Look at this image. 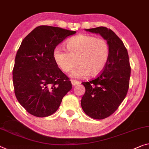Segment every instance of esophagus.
Wrapping results in <instances>:
<instances>
[{"label":"esophagus","mask_w":149,"mask_h":149,"mask_svg":"<svg viewBox=\"0 0 149 149\" xmlns=\"http://www.w3.org/2000/svg\"><path fill=\"white\" fill-rule=\"evenodd\" d=\"M71 83L72 86H77L79 85V84H81V82L78 81H75V80H71Z\"/></svg>","instance_id":"34e87169"}]
</instances>
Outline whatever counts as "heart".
<instances>
[{
	"mask_svg": "<svg viewBox=\"0 0 149 149\" xmlns=\"http://www.w3.org/2000/svg\"><path fill=\"white\" fill-rule=\"evenodd\" d=\"M68 52L60 47L54 50L56 63L65 72H69L77 63L71 75L83 78L96 77L106 67L110 57V46L106 40L88 35H79L67 40Z\"/></svg>",
	"mask_w": 149,
	"mask_h": 149,
	"instance_id": "heart-1",
	"label": "heart"
}]
</instances>
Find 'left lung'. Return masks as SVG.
<instances>
[{"label": "left lung", "instance_id": "1", "mask_svg": "<svg viewBox=\"0 0 149 149\" xmlns=\"http://www.w3.org/2000/svg\"><path fill=\"white\" fill-rule=\"evenodd\" d=\"M85 31L99 34L111 50L101 74L93 81L82 82L86 90L81 102L82 110L91 118L104 119L116 111L127 94L130 76L129 54L123 41L112 30L100 26Z\"/></svg>", "mask_w": 149, "mask_h": 149}]
</instances>
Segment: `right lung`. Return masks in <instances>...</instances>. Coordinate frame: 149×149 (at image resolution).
<instances>
[{
  "instance_id": "obj_1",
  "label": "right lung",
  "mask_w": 149,
  "mask_h": 149,
  "mask_svg": "<svg viewBox=\"0 0 149 149\" xmlns=\"http://www.w3.org/2000/svg\"><path fill=\"white\" fill-rule=\"evenodd\" d=\"M76 31L39 26L22 41L13 70L15 96L29 113L45 117L55 113L72 88L53 57L56 47Z\"/></svg>"
}]
</instances>
